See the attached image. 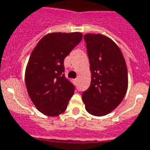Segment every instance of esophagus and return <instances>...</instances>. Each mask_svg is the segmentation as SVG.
Here are the masks:
<instances>
[{
    "label": "esophagus",
    "instance_id": "1",
    "mask_svg": "<svg viewBox=\"0 0 150 150\" xmlns=\"http://www.w3.org/2000/svg\"><path fill=\"white\" fill-rule=\"evenodd\" d=\"M77 81H78V79H77V78H76V79L74 80V82L75 83V84H76V83H77Z\"/></svg>",
    "mask_w": 150,
    "mask_h": 150
}]
</instances>
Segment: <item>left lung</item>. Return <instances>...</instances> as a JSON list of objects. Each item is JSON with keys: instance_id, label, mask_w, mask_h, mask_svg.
Wrapping results in <instances>:
<instances>
[{"instance_id": "8db88e82", "label": "left lung", "mask_w": 150, "mask_h": 150, "mask_svg": "<svg viewBox=\"0 0 150 150\" xmlns=\"http://www.w3.org/2000/svg\"><path fill=\"white\" fill-rule=\"evenodd\" d=\"M84 39L92 77L89 88L82 93V100L88 113L103 116L116 108L127 93V65L122 51L110 38L89 33Z\"/></svg>"}]
</instances>
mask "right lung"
Wrapping results in <instances>:
<instances>
[{
    "label": "right lung",
    "instance_id": "right-lung-1",
    "mask_svg": "<svg viewBox=\"0 0 150 150\" xmlns=\"http://www.w3.org/2000/svg\"><path fill=\"white\" fill-rule=\"evenodd\" d=\"M82 36L81 32L47 34L31 52L26 67V87L36 108L46 115L62 114L74 95V84L64 74V59Z\"/></svg>",
    "mask_w": 150,
    "mask_h": 150
}]
</instances>
